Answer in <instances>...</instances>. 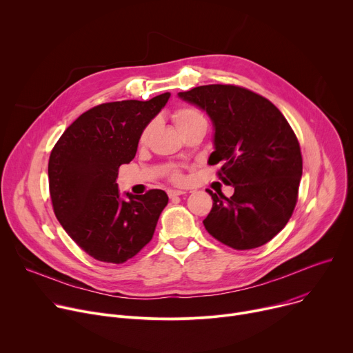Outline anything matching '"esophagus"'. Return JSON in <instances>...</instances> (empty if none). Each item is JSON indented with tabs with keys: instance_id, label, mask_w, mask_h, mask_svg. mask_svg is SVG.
Here are the masks:
<instances>
[{
	"instance_id": "34e87169",
	"label": "esophagus",
	"mask_w": 353,
	"mask_h": 353,
	"mask_svg": "<svg viewBox=\"0 0 353 353\" xmlns=\"http://www.w3.org/2000/svg\"><path fill=\"white\" fill-rule=\"evenodd\" d=\"M168 194H169V196H170V198H174V196H177V195H183V194H185V191H183V190H169V191H168Z\"/></svg>"
}]
</instances>
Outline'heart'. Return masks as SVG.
<instances>
[{
  "label": "heart",
  "mask_w": 353,
  "mask_h": 353,
  "mask_svg": "<svg viewBox=\"0 0 353 353\" xmlns=\"http://www.w3.org/2000/svg\"><path fill=\"white\" fill-rule=\"evenodd\" d=\"M172 119H173L176 127L179 128V131H180L181 134H183L184 131H187L188 128L194 127V125L207 124L204 116L201 114L198 110L192 109V108H179V109H176V110L173 112V114H172ZM154 125H155L154 123H150V124H148V125L145 127V130L142 131V134H141V137H139V143H141V145L146 143V141H148V138H149V134L152 132V130H154ZM174 179H176V180H181L180 174H177V173L174 174Z\"/></svg>",
  "instance_id": "1"
}]
</instances>
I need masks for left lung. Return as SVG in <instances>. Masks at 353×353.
Masks as SVG:
<instances>
[{"mask_svg":"<svg viewBox=\"0 0 353 353\" xmlns=\"http://www.w3.org/2000/svg\"><path fill=\"white\" fill-rule=\"evenodd\" d=\"M179 97L207 112L214 125L208 163H223L219 179L232 196L214 194L204 226L221 243L256 248L276 236L290 219L301 179L297 138L268 99L233 85H204Z\"/></svg>","mask_w":353,"mask_h":353,"instance_id":"left-lung-1","label":"left lung"}]
</instances>
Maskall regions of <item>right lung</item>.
<instances>
[{"label":"right lung","instance_id":"right-lung-1","mask_svg":"<svg viewBox=\"0 0 353 353\" xmlns=\"http://www.w3.org/2000/svg\"><path fill=\"white\" fill-rule=\"evenodd\" d=\"M169 97L166 92L145 102L99 105L81 114L52 150L48 185L54 214L68 236L99 261L123 264L139 253L168 205L163 190L125 192L123 198L116 179Z\"/></svg>","mask_w":353,"mask_h":353}]
</instances>
